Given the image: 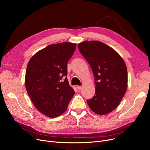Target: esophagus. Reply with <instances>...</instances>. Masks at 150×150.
<instances>
[{
    "instance_id": "obj_1",
    "label": "esophagus",
    "mask_w": 150,
    "mask_h": 150,
    "mask_svg": "<svg viewBox=\"0 0 150 150\" xmlns=\"http://www.w3.org/2000/svg\"><path fill=\"white\" fill-rule=\"evenodd\" d=\"M76 88L78 89V91H80V90L81 89V88H81V86H76Z\"/></svg>"
}]
</instances>
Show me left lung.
Instances as JSON below:
<instances>
[{
	"label": "left lung",
	"mask_w": 150,
	"mask_h": 150,
	"mask_svg": "<svg viewBox=\"0 0 150 150\" xmlns=\"http://www.w3.org/2000/svg\"><path fill=\"white\" fill-rule=\"evenodd\" d=\"M93 72L96 93L87 103L92 111L105 115L119 106L127 89L128 72L123 59L113 49L97 41L78 45Z\"/></svg>",
	"instance_id": "obj_1"
}]
</instances>
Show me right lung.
I'll return each mask as SVG.
<instances>
[{
	"label": "right lung",
	"mask_w": 150,
	"mask_h": 150,
	"mask_svg": "<svg viewBox=\"0 0 150 150\" xmlns=\"http://www.w3.org/2000/svg\"><path fill=\"white\" fill-rule=\"evenodd\" d=\"M76 46L70 42L49 45L28 63L25 80L27 93L36 108L49 117L64 113L75 93L67 80V64Z\"/></svg>",
	"instance_id": "add662e5"
}]
</instances>
